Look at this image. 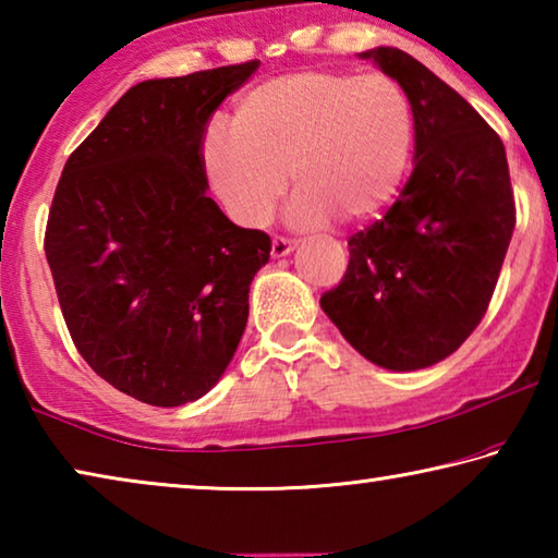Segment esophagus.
I'll list each match as a JSON object with an SVG mask.
<instances>
[{"instance_id":"34e87169","label":"esophagus","mask_w":558,"mask_h":558,"mask_svg":"<svg viewBox=\"0 0 558 558\" xmlns=\"http://www.w3.org/2000/svg\"><path fill=\"white\" fill-rule=\"evenodd\" d=\"M295 245H298L295 239H288V235H276V239H272V256H276V258L288 256V253L295 248Z\"/></svg>"}]
</instances>
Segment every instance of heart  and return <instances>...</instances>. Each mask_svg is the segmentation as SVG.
I'll return each mask as SVG.
<instances>
[{
    "instance_id": "heart-1",
    "label": "heart",
    "mask_w": 558,
    "mask_h": 558,
    "mask_svg": "<svg viewBox=\"0 0 558 558\" xmlns=\"http://www.w3.org/2000/svg\"><path fill=\"white\" fill-rule=\"evenodd\" d=\"M409 93L389 73L300 71L235 102L231 132L206 135L204 159L226 209L263 226L286 194L300 226L369 221L401 189L413 153Z\"/></svg>"
}]
</instances>
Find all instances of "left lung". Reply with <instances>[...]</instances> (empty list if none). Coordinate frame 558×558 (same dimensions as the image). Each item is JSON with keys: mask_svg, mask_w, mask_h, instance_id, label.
I'll use <instances>...</instances> for the list:
<instances>
[{"mask_svg": "<svg viewBox=\"0 0 558 558\" xmlns=\"http://www.w3.org/2000/svg\"><path fill=\"white\" fill-rule=\"evenodd\" d=\"M374 59L409 93L415 167L384 219L349 239L339 286L319 298L359 354L391 372L438 364L485 317L517 209L505 145L446 81L405 51Z\"/></svg>", "mask_w": 558, "mask_h": 558, "instance_id": "8db88e82", "label": "left lung"}]
</instances>
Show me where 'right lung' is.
Instances as JSON below:
<instances>
[{
  "mask_svg": "<svg viewBox=\"0 0 558 558\" xmlns=\"http://www.w3.org/2000/svg\"><path fill=\"white\" fill-rule=\"evenodd\" d=\"M258 61L145 81L73 149L44 251L81 356L149 405L202 399L248 323L270 235L241 229L206 196L211 112Z\"/></svg>",
  "mask_w": 558,
  "mask_h": 558,
  "instance_id": "add662e5",
  "label": "right lung"
}]
</instances>
